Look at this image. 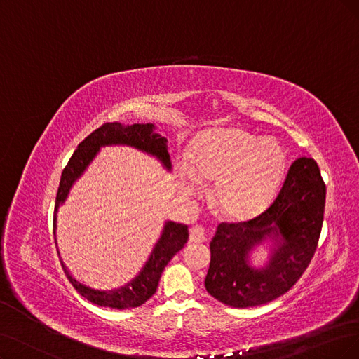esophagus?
I'll return each mask as SVG.
<instances>
[{"label": "esophagus", "instance_id": "1", "mask_svg": "<svg viewBox=\"0 0 359 359\" xmlns=\"http://www.w3.org/2000/svg\"><path fill=\"white\" fill-rule=\"evenodd\" d=\"M189 240H191V243H203L205 240L204 228L200 226V224H195V226H192L189 231Z\"/></svg>", "mask_w": 359, "mask_h": 359}]
</instances>
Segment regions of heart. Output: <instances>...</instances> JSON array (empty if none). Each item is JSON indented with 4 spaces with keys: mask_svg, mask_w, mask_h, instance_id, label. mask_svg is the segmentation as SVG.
Listing matches in <instances>:
<instances>
[{
    "mask_svg": "<svg viewBox=\"0 0 359 359\" xmlns=\"http://www.w3.org/2000/svg\"><path fill=\"white\" fill-rule=\"evenodd\" d=\"M238 128L211 130L192 146L191 171L184 172V195L200 191L201 180H217L215 203L222 215L243 219L266 200L284 167V154L273 142H263Z\"/></svg>",
    "mask_w": 359,
    "mask_h": 359,
    "instance_id": "obj_1",
    "label": "heart"
}]
</instances>
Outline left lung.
Listing matches in <instances>:
<instances>
[{
  "label": "left lung",
  "instance_id": "left-lung-1",
  "mask_svg": "<svg viewBox=\"0 0 359 359\" xmlns=\"http://www.w3.org/2000/svg\"><path fill=\"white\" fill-rule=\"evenodd\" d=\"M324 207L325 183L320 167L312 158H297L260 215L217 226L204 281L208 294L232 308L259 306L285 294L315 255ZM266 239L273 241L276 248L267 266L256 270L248 262L249 251Z\"/></svg>",
  "mask_w": 359,
  "mask_h": 359
}]
</instances>
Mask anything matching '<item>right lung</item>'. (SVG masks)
<instances>
[{
    "mask_svg": "<svg viewBox=\"0 0 359 359\" xmlns=\"http://www.w3.org/2000/svg\"><path fill=\"white\" fill-rule=\"evenodd\" d=\"M154 124H133V126H123L119 123H106L93 133L78 144V148L72 154L71 159L66 164L62 171V177L59 183V189L56 195V204H55V219H53V228L56 229V211L60 204L65 203L66 196L69 194V189L74 182L83 175V171L87 168L90 161L96 156L102 146L106 144H128L133 148L140 149L143 152H148L156 156L163 165L170 170L171 161L167 151V139L161 137V135L154 131ZM188 226L182 223L167 222L163 229L161 236H159L158 243L155 244L151 257L146 262L140 273L130 281L127 285L109 290V291H100L83 285L78 283L75 278L66 269L62 263V268L68 276L69 283L79 294L90 300L91 303L99 304V306L112 308V309H130L137 308L143 304L146 300L151 299L158 287L159 278L167 263L172 259L179 250L188 241Z\"/></svg>",
    "mask_w": 359,
    "mask_h": 359,
    "instance_id": "obj_1",
    "label": "right lung"
}]
</instances>
